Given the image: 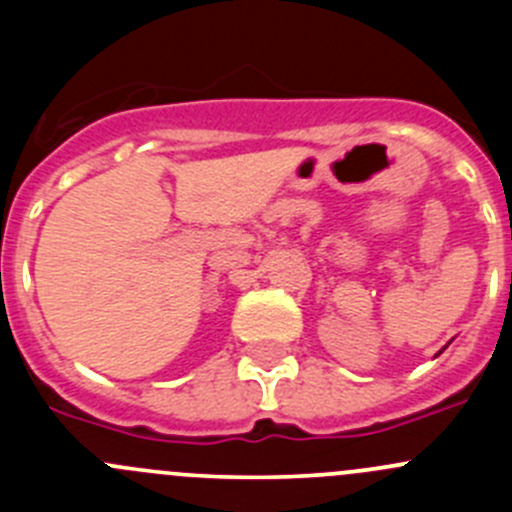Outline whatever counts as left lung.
I'll return each instance as SVG.
<instances>
[{"label":"left lung","instance_id":"left-lung-1","mask_svg":"<svg viewBox=\"0 0 512 512\" xmlns=\"http://www.w3.org/2000/svg\"><path fill=\"white\" fill-rule=\"evenodd\" d=\"M441 352H443V349H441ZM441 352H438V354H441Z\"/></svg>","mask_w":512,"mask_h":512}]
</instances>
